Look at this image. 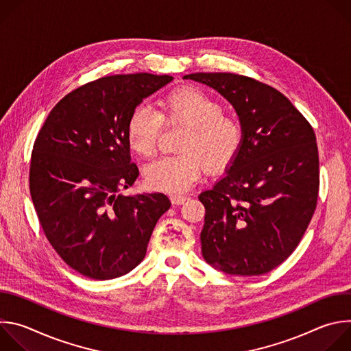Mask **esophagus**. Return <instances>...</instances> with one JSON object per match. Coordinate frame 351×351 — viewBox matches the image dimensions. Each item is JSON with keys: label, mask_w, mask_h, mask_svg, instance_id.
Here are the masks:
<instances>
[{"label": "esophagus", "mask_w": 351, "mask_h": 351, "mask_svg": "<svg viewBox=\"0 0 351 351\" xmlns=\"http://www.w3.org/2000/svg\"><path fill=\"white\" fill-rule=\"evenodd\" d=\"M186 199H187L186 195H172V197H171V202H172V204H175V206H182V204H184Z\"/></svg>", "instance_id": "1"}]
</instances>
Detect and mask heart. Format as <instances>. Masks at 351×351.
Masks as SVG:
<instances>
[{"mask_svg": "<svg viewBox=\"0 0 351 351\" xmlns=\"http://www.w3.org/2000/svg\"><path fill=\"white\" fill-rule=\"evenodd\" d=\"M160 114L145 106L132 112L126 134L132 149L152 157L162 123L186 126L179 141L182 154L158 158L144 169L147 184L158 191L179 194L189 190L208 167L218 172L236 158L241 141L240 121L222 112V104L197 87H180L160 101Z\"/></svg>", "mask_w": 351, "mask_h": 351, "instance_id": "heart-1", "label": "heart"}]
</instances>
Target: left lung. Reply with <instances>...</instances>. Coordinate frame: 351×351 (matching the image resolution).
I'll use <instances>...</instances> for the list:
<instances>
[{"instance_id":"obj_1","label":"left lung","mask_w":351,"mask_h":351,"mask_svg":"<svg viewBox=\"0 0 351 351\" xmlns=\"http://www.w3.org/2000/svg\"><path fill=\"white\" fill-rule=\"evenodd\" d=\"M233 106L243 126L236 158L211 190L199 234L204 260L240 276L264 275L298 245L314 215L319 160L314 129L276 88L234 73H190Z\"/></svg>"}]
</instances>
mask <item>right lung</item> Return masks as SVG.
Masks as SVG:
<instances>
[{
    "label": "right lung",
    "mask_w": 351,
    "mask_h": 351,
    "mask_svg": "<svg viewBox=\"0 0 351 351\" xmlns=\"http://www.w3.org/2000/svg\"><path fill=\"white\" fill-rule=\"evenodd\" d=\"M172 80L133 73L90 82L61 99L36 137L29 186L40 225L58 256L87 278L114 279L137 267L171 207L162 193L119 191L138 176L128 121Z\"/></svg>",
    "instance_id": "right-lung-1"
}]
</instances>
